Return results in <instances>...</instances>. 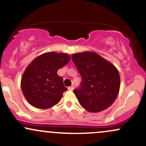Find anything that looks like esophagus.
I'll return each mask as SVG.
<instances>
[{"instance_id": "1", "label": "esophagus", "mask_w": 146, "mask_h": 146, "mask_svg": "<svg viewBox=\"0 0 146 146\" xmlns=\"http://www.w3.org/2000/svg\"><path fill=\"white\" fill-rule=\"evenodd\" d=\"M68 89L69 91H73V89H74V86H69V87L68 88Z\"/></svg>"}]
</instances>
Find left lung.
<instances>
[{"mask_svg": "<svg viewBox=\"0 0 146 146\" xmlns=\"http://www.w3.org/2000/svg\"><path fill=\"white\" fill-rule=\"evenodd\" d=\"M71 57L82 77L80 87L73 90L82 107L96 113L111 106L121 82L115 66L94 52H78Z\"/></svg>", "mask_w": 146, "mask_h": 146, "instance_id": "obj_1", "label": "left lung"}]
</instances>
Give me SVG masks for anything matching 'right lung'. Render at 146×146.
Listing matches in <instances>:
<instances>
[{
  "label": "right lung",
  "mask_w": 146,
  "mask_h": 146,
  "mask_svg": "<svg viewBox=\"0 0 146 146\" xmlns=\"http://www.w3.org/2000/svg\"><path fill=\"white\" fill-rule=\"evenodd\" d=\"M70 59V56L64 52H45L27 66L21 86L30 105L39 109H48L60 102L67 88L57 72L66 65Z\"/></svg>",
  "instance_id": "1"
}]
</instances>
